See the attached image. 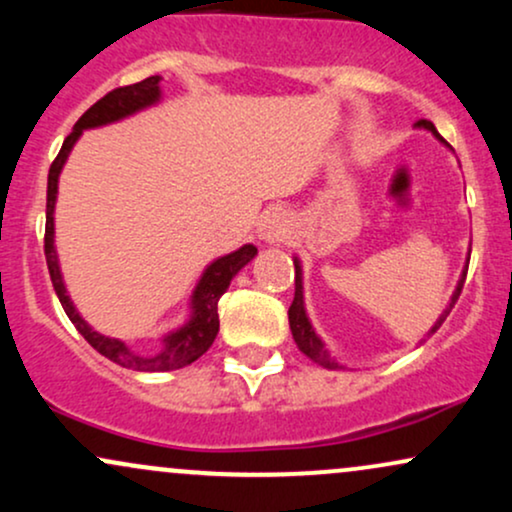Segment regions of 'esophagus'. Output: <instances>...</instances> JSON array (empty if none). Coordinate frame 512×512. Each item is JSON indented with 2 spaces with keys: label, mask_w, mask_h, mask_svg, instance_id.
<instances>
[{
  "label": "esophagus",
  "mask_w": 512,
  "mask_h": 512,
  "mask_svg": "<svg viewBox=\"0 0 512 512\" xmlns=\"http://www.w3.org/2000/svg\"><path fill=\"white\" fill-rule=\"evenodd\" d=\"M286 236H289V216L279 209L267 211L260 221V238L274 243V240H284Z\"/></svg>",
  "instance_id": "1"
}]
</instances>
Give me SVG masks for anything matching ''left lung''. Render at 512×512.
I'll return each mask as SVG.
<instances>
[{"mask_svg": "<svg viewBox=\"0 0 512 512\" xmlns=\"http://www.w3.org/2000/svg\"><path fill=\"white\" fill-rule=\"evenodd\" d=\"M416 127L428 129V132H431L433 137L440 139V142L445 144V139L440 137L438 129L433 127V122H428V120H419V122H416ZM469 252H472V250H469ZM293 264H296V296H293V303H291V308H289V325H291L293 342H296V346H298V349L303 351L305 356L313 358V361H315V363H320V366H325V368H342V366H339V363L334 361V358L330 356V351L325 349V342H322V339L317 337L315 327L310 325L308 313H305V301H303V269H301V260H298V257H293ZM464 279H467V269H464L462 276H460V281H457V289H455V293H452V298H450L448 308H445V310H443V315L438 317L436 325H433L431 330H428V337H431V334L436 332L440 325H443L445 317L450 315L452 305L457 303V298H460V293H462Z\"/></svg>", "mask_w": 512, "mask_h": 512, "instance_id": "left-lung-1", "label": "left lung"}]
</instances>
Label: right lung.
Here are the masks:
<instances>
[{"mask_svg":"<svg viewBox=\"0 0 512 512\" xmlns=\"http://www.w3.org/2000/svg\"><path fill=\"white\" fill-rule=\"evenodd\" d=\"M158 101H161V76H149V79L139 81V84L115 88V91L105 93L101 101L93 103L91 108L76 120L72 134L64 139L60 154L52 161L48 175V211H45V260H48L52 286H55V293L57 298H60L64 313H67L76 330L81 332V337H84L98 354L110 358L117 366L142 370V373H163V370H178L190 366L192 361H197V358L214 344L216 334H219V310H216L219 308V298L226 293L228 286H231L233 276L257 255L255 245H243V248L231 252V255H223L219 260L211 262L209 267L204 269L202 279L197 281L195 291H192L190 320L182 327H178V330L163 334L161 349H158L156 354H137V351L129 349L125 342H120V339L105 337V334L93 330L84 317L79 315L72 298H69L67 286H64L60 260H57L55 250V202L60 173L84 129L103 127L110 125V122L125 120V117L139 113V110L144 108H151V105H156Z\"/></svg>","mask_w":512,"mask_h":512,"instance_id":"1","label":"right lung"}]
</instances>
